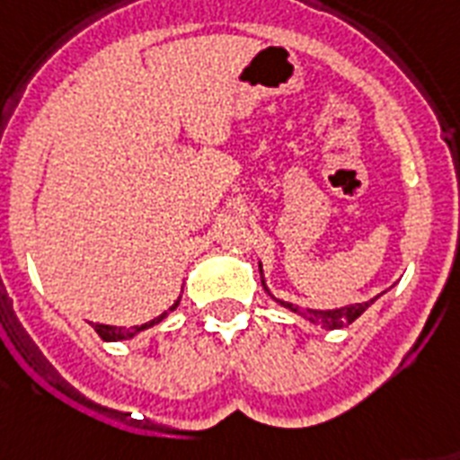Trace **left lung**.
Returning <instances> with one entry per match:
<instances>
[{"instance_id":"obj_1","label":"left lung","mask_w":460,"mask_h":460,"mask_svg":"<svg viewBox=\"0 0 460 460\" xmlns=\"http://www.w3.org/2000/svg\"><path fill=\"white\" fill-rule=\"evenodd\" d=\"M376 298H378V296H376ZM376 298H371V301L367 303H355V305L339 307V310H310V307L305 310V307H298L294 305V303H284V301L279 303H282L284 307L294 310V313H298L301 317H305V320H310L313 324H322L324 329H341V326H348L358 320L359 314H362L364 310L376 301Z\"/></svg>"}]
</instances>
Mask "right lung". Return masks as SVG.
I'll use <instances>...</instances> for the list:
<instances>
[{"mask_svg": "<svg viewBox=\"0 0 460 460\" xmlns=\"http://www.w3.org/2000/svg\"><path fill=\"white\" fill-rule=\"evenodd\" d=\"M178 303H181V298H178V301L173 303L166 313H162L159 317H155V320L146 322V324H140V326H110V324H91V326H93V332H96L102 341H128V339H134L136 333L143 332V329H150V326H155L157 322L164 320L171 310H176Z\"/></svg>", "mask_w": 460, "mask_h": 460, "instance_id": "right-lung-1", "label": "right lung"}]
</instances>
